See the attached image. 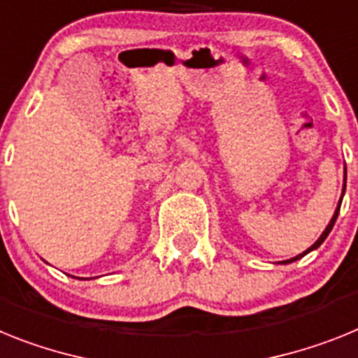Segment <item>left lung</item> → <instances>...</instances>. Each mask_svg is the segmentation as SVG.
<instances>
[{
    "label": "left lung",
    "instance_id": "left-lung-1",
    "mask_svg": "<svg viewBox=\"0 0 358 358\" xmlns=\"http://www.w3.org/2000/svg\"><path fill=\"white\" fill-rule=\"evenodd\" d=\"M344 189H346V183H344ZM341 200H343V198H341ZM338 210H341V201H338L337 209H335V214H334V217H331V220H329L328 227H326V229H324V232H322V234H321V238L317 239L315 243H313L312 247L308 248V250H304V252H303V254H299V256H295V257H292V259H287V261H281V265H288V263H294V261L301 259V257H303V256H306V254H308V252H312V250H315V248H319V247H321V243H322V241H324L326 238H328V234H329V232H331V229H334L335 222H337Z\"/></svg>",
    "mask_w": 358,
    "mask_h": 358
}]
</instances>
